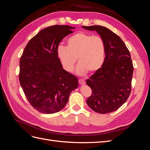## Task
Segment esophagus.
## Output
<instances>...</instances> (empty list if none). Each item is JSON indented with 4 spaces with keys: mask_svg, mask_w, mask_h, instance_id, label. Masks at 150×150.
I'll return each instance as SVG.
<instances>
[{
    "mask_svg": "<svg viewBox=\"0 0 150 150\" xmlns=\"http://www.w3.org/2000/svg\"><path fill=\"white\" fill-rule=\"evenodd\" d=\"M78 82H79V83L80 84H82V85H83V84H84L86 83L84 79H79L78 80Z\"/></svg>",
    "mask_w": 150,
    "mask_h": 150,
    "instance_id": "obj_1",
    "label": "esophagus"
}]
</instances>
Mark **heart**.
Listing matches in <instances>:
<instances>
[{"label":"heart","mask_w":150,"mask_h":150,"mask_svg":"<svg viewBox=\"0 0 150 150\" xmlns=\"http://www.w3.org/2000/svg\"><path fill=\"white\" fill-rule=\"evenodd\" d=\"M67 46L59 45L57 56L63 69L72 72L78 58L79 64L76 71L84 75L88 71L94 72L100 69L105 59L106 46L103 39L98 35L79 33L67 40Z\"/></svg>","instance_id":"1"}]
</instances>
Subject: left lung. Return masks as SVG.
Segmentation results:
<instances>
[{"instance_id":"left-lung-1","label":"left lung","mask_w":150,"mask_h":150,"mask_svg":"<svg viewBox=\"0 0 150 150\" xmlns=\"http://www.w3.org/2000/svg\"><path fill=\"white\" fill-rule=\"evenodd\" d=\"M82 28L96 30L105 43L103 64L86 81L92 89L86 103L95 112L106 114L117 110L129 96L134 69L132 60L124 42L111 30L101 25Z\"/></svg>"}]
</instances>
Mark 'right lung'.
I'll return each instance as SVG.
<instances>
[{
  "label": "right lung",
  "instance_id": "add662e5",
  "mask_svg": "<svg viewBox=\"0 0 150 150\" xmlns=\"http://www.w3.org/2000/svg\"><path fill=\"white\" fill-rule=\"evenodd\" d=\"M73 27L55 25L32 38L20 59L19 82L26 98L35 110L45 114L61 111L78 86V78L62 68L57 49Z\"/></svg>",
  "mask_w": 150,
  "mask_h": 150
}]
</instances>
